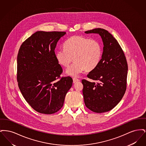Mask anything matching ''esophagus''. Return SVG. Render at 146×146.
<instances>
[{"instance_id": "1", "label": "esophagus", "mask_w": 146, "mask_h": 146, "mask_svg": "<svg viewBox=\"0 0 146 146\" xmlns=\"http://www.w3.org/2000/svg\"><path fill=\"white\" fill-rule=\"evenodd\" d=\"M73 83H76L77 82H79L80 81V80L79 79H76V78H73Z\"/></svg>"}]
</instances>
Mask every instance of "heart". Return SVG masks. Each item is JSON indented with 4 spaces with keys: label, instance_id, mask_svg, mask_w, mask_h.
Returning <instances> with one entry per match:
<instances>
[{
    "label": "heart",
    "instance_id": "b5f03b06",
    "mask_svg": "<svg viewBox=\"0 0 146 146\" xmlns=\"http://www.w3.org/2000/svg\"><path fill=\"white\" fill-rule=\"evenodd\" d=\"M64 49L55 52L56 60L59 64L68 67L73 60L75 62L67 70L70 76H77L84 70L90 72L97 66L102 55V47L96 40L83 35H75L67 39Z\"/></svg>",
    "mask_w": 146,
    "mask_h": 146
}]
</instances>
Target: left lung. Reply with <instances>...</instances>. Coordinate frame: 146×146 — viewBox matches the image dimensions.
Masks as SVG:
<instances>
[{"mask_svg":"<svg viewBox=\"0 0 146 146\" xmlns=\"http://www.w3.org/2000/svg\"><path fill=\"white\" fill-rule=\"evenodd\" d=\"M85 33L98 34L104 45L99 64L87 75L97 83L82 80L85 104L97 113L110 111L121 101L126 89L128 67L125 54L117 40L104 29L95 28Z\"/></svg>","mask_w":146,"mask_h":146,"instance_id":"1","label":"left lung"}]
</instances>
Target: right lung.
Masks as SVG:
<instances>
[{"mask_svg":"<svg viewBox=\"0 0 146 146\" xmlns=\"http://www.w3.org/2000/svg\"><path fill=\"white\" fill-rule=\"evenodd\" d=\"M65 32L38 31L21 45L17 57V80L21 93L35 111L51 114L63 105L72 86L70 76L61 77L55 49Z\"/></svg>","mask_w":146,"mask_h":146,"instance_id":"obj_1","label":"right lung"}]
</instances>
